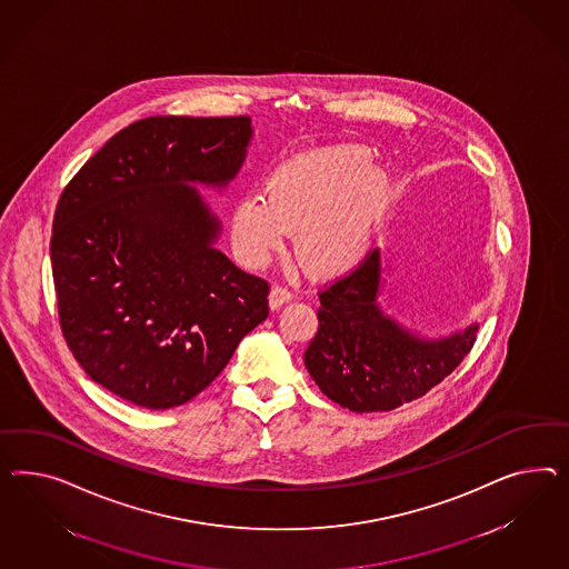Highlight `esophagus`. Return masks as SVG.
Masks as SVG:
<instances>
[{"label": "esophagus", "mask_w": 569, "mask_h": 569, "mask_svg": "<svg viewBox=\"0 0 569 569\" xmlns=\"http://www.w3.org/2000/svg\"><path fill=\"white\" fill-rule=\"evenodd\" d=\"M293 293L288 290V288H283V286H273L271 288V293H269V305L273 310L277 308L283 307L286 302H290L292 300Z\"/></svg>", "instance_id": "obj_1"}]
</instances>
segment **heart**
<instances>
[{"label":"heart","mask_w":569,"mask_h":569,"mask_svg":"<svg viewBox=\"0 0 569 569\" xmlns=\"http://www.w3.org/2000/svg\"><path fill=\"white\" fill-rule=\"evenodd\" d=\"M393 180L362 144H336L279 163L261 192H246L230 216L240 261L262 267L298 233V257L317 276H343L369 257Z\"/></svg>","instance_id":"b5f03b06"}]
</instances>
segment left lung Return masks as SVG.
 Here are the masks:
<instances>
[{
    "mask_svg": "<svg viewBox=\"0 0 569 569\" xmlns=\"http://www.w3.org/2000/svg\"><path fill=\"white\" fill-rule=\"evenodd\" d=\"M383 252L319 293V331L305 365L331 401L352 412H387L425 396L460 365L477 341L478 323L427 338L385 312Z\"/></svg>",
    "mask_w": 569,
    "mask_h": 569,
    "instance_id": "8db88e82",
    "label": "left lung"
}]
</instances>
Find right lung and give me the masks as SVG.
Returning <instances> with one entry per match:
<instances>
[{"instance_id": "right-lung-1", "label": "right lung", "mask_w": 569, "mask_h": 569, "mask_svg": "<svg viewBox=\"0 0 569 569\" xmlns=\"http://www.w3.org/2000/svg\"><path fill=\"white\" fill-rule=\"evenodd\" d=\"M250 118L157 116L92 154L60 197L51 269L68 348L94 383L151 410L213 383L269 315V283L216 248Z\"/></svg>"}]
</instances>
